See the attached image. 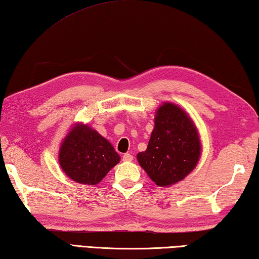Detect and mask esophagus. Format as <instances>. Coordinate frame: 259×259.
Masks as SVG:
<instances>
[{
	"instance_id": "1",
	"label": "esophagus",
	"mask_w": 259,
	"mask_h": 259,
	"mask_svg": "<svg viewBox=\"0 0 259 259\" xmlns=\"http://www.w3.org/2000/svg\"><path fill=\"white\" fill-rule=\"evenodd\" d=\"M133 158H134V156L131 154H124L123 156H122V159H123L124 162H131L133 161Z\"/></svg>"
}]
</instances>
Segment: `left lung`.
Instances as JSON below:
<instances>
[{
    "label": "left lung",
    "mask_w": 259,
    "mask_h": 259,
    "mask_svg": "<svg viewBox=\"0 0 259 259\" xmlns=\"http://www.w3.org/2000/svg\"><path fill=\"white\" fill-rule=\"evenodd\" d=\"M201 155L198 129L179 105L164 102L155 112L147 149L137 161L158 187H171L195 170Z\"/></svg>",
    "instance_id": "1"
}]
</instances>
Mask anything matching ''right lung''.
<instances>
[{"label": "right lung", "mask_w": 259, "mask_h": 259, "mask_svg": "<svg viewBox=\"0 0 259 259\" xmlns=\"http://www.w3.org/2000/svg\"><path fill=\"white\" fill-rule=\"evenodd\" d=\"M119 162L120 155L113 145L82 122L74 123L60 145L61 168L81 185H98Z\"/></svg>", "instance_id": "right-lung-1"}]
</instances>
